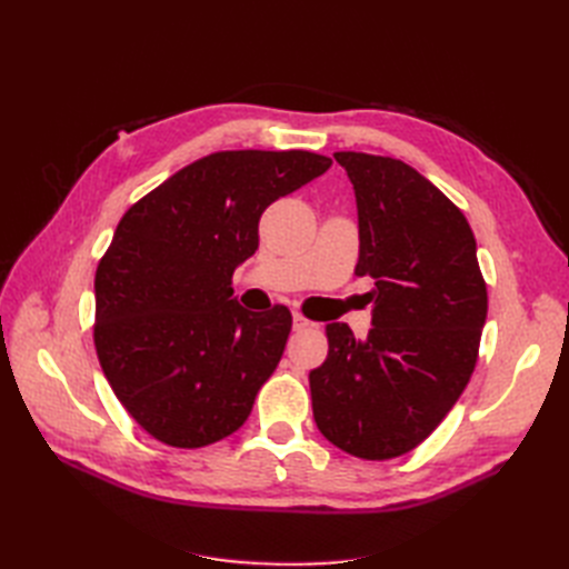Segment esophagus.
<instances>
[{
    "mask_svg": "<svg viewBox=\"0 0 569 569\" xmlns=\"http://www.w3.org/2000/svg\"><path fill=\"white\" fill-rule=\"evenodd\" d=\"M291 322H295V325H291V327H295V332H301V330H306V327L313 325L311 320H306L301 313H295V318H291Z\"/></svg>",
    "mask_w": 569,
    "mask_h": 569,
    "instance_id": "1",
    "label": "esophagus"
}]
</instances>
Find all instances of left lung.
<instances>
[{
  "label": "left lung",
  "instance_id": "obj_1",
  "mask_svg": "<svg viewBox=\"0 0 569 569\" xmlns=\"http://www.w3.org/2000/svg\"><path fill=\"white\" fill-rule=\"evenodd\" d=\"M358 211L356 274L375 287L372 330L327 325L325 363L308 375L327 441L363 460L416 449L468 387L487 322V284L468 220L403 161L337 151Z\"/></svg>",
  "mask_w": 569,
  "mask_h": 569
}]
</instances>
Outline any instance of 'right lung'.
I'll return each mask as SVG.
<instances>
[{"instance_id":"add662e5","label":"right lung","mask_w":569,"mask_h":569,"mask_svg":"<svg viewBox=\"0 0 569 569\" xmlns=\"http://www.w3.org/2000/svg\"><path fill=\"white\" fill-rule=\"evenodd\" d=\"M330 166L297 149L218 151L120 218L94 278V347L118 401L153 439L199 449L247 422L291 313H249L232 272L258 249L268 206Z\"/></svg>"}]
</instances>
